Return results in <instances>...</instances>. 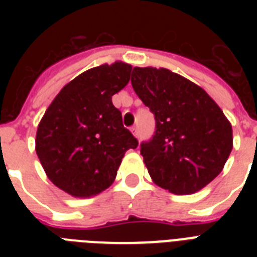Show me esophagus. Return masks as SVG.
Masks as SVG:
<instances>
[{
  "instance_id": "obj_1",
  "label": "esophagus",
  "mask_w": 257,
  "mask_h": 257,
  "mask_svg": "<svg viewBox=\"0 0 257 257\" xmlns=\"http://www.w3.org/2000/svg\"><path fill=\"white\" fill-rule=\"evenodd\" d=\"M131 131H132V133L133 135H135V136H139V132H137V128L136 126H132V128H131Z\"/></svg>"
}]
</instances>
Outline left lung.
Returning <instances> with one entry per match:
<instances>
[{
    "label": "left lung",
    "mask_w": 257,
    "mask_h": 257,
    "mask_svg": "<svg viewBox=\"0 0 257 257\" xmlns=\"http://www.w3.org/2000/svg\"><path fill=\"white\" fill-rule=\"evenodd\" d=\"M132 86L151 109L156 131L141 155L159 187L191 195L223 171L232 151V126L204 89L171 70L133 68Z\"/></svg>",
    "instance_id": "left-lung-1"
}]
</instances>
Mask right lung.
<instances>
[{"label":"right lung","mask_w":257,"mask_h":257,"mask_svg":"<svg viewBox=\"0 0 257 257\" xmlns=\"http://www.w3.org/2000/svg\"><path fill=\"white\" fill-rule=\"evenodd\" d=\"M132 66H96L66 84L40 121L36 152L52 183L74 197L110 187L128 149L139 145L122 125L112 96L129 82Z\"/></svg>","instance_id":"obj_1"}]
</instances>
